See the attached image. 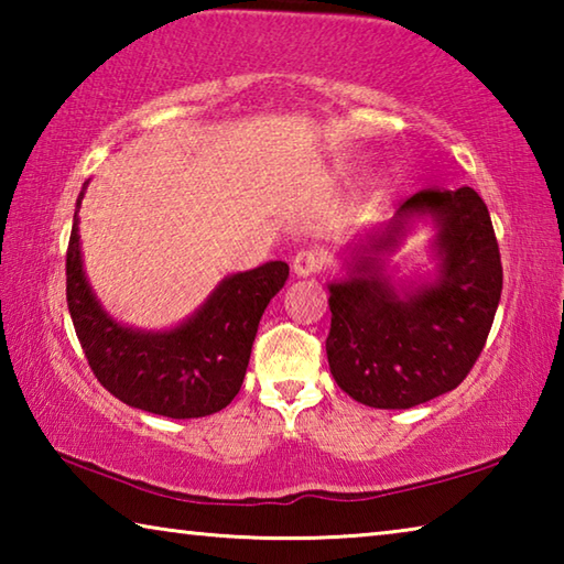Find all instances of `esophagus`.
<instances>
[{
	"mask_svg": "<svg viewBox=\"0 0 564 564\" xmlns=\"http://www.w3.org/2000/svg\"><path fill=\"white\" fill-rule=\"evenodd\" d=\"M321 265H323V253L318 248H301V251L293 256V273L301 275V279L318 273Z\"/></svg>",
	"mask_w": 564,
	"mask_h": 564,
	"instance_id": "1",
	"label": "esophagus"
}]
</instances>
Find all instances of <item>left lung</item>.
Returning <instances> with one entry per match:
<instances>
[{"label": "left lung", "instance_id": "obj_1", "mask_svg": "<svg viewBox=\"0 0 564 564\" xmlns=\"http://www.w3.org/2000/svg\"><path fill=\"white\" fill-rule=\"evenodd\" d=\"M431 215L438 236L433 284L400 296L382 273L413 217ZM326 352L340 390L362 405L405 410L457 388L480 358L502 293V263L488 206L477 191L425 188L400 204L330 283Z\"/></svg>", "mask_w": 564, "mask_h": 564}]
</instances>
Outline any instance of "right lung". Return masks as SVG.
<instances>
[{
	"instance_id": "obj_1",
	"label": "right lung",
	"mask_w": 564,
	"mask_h": 564,
	"mask_svg": "<svg viewBox=\"0 0 564 564\" xmlns=\"http://www.w3.org/2000/svg\"><path fill=\"white\" fill-rule=\"evenodd\" d=\"M82 198L84 191L76 212ZM76 212L66 248V303L99 383L121 403L164 417H204L224 410L241 390L259 321L289 279V263L269 261L228 275L176 328H127L101 308L84 275Z\"/></svg>"
}]
</instances>
